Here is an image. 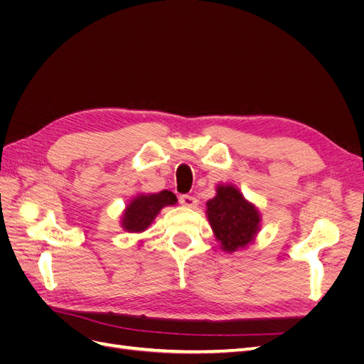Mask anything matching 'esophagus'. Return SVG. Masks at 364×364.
<instances>
[{"mask_svg": "<svg viewBox=\"0 0 364 364\" xmlns=\"http://www.w3.org/2000/svg\"><path fill=\"white\" fill-rule=\"evenodd\" d=\"M179 200H181V203H182L183 206H186V208H196V205H197V199H196V197H194V196H188V194L181 196Z\"/></svg>", "mask_w": 364, "mask_h": 364, "instance_id": "esophagus-1", "label": "esophagus"}]
</instances>
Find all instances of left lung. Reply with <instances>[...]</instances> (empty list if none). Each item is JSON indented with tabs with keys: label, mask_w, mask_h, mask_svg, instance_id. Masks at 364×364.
<instances>
[{
	"label": "left lung",
	"mask_w": 364,
	"mask_h": 364,
	"mask_svg": "<svg viewBox=\"0 0 364 364\" xmlns=\"http://www.w3.org/2000/svg\"><path fill=\"white\" fill-rule=\"evenodd\" d=\"M206 214L214 235L225 252H235L255 240L261 215L234 185H218L214 199L208 200Z\"/></svg>",
	"instance_id": "8db88e82"
}]
</instances>
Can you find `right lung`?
Segmentation results:
<instances>
[{"mask_svg":"<svg viewBox=\"0 0 364 364\" xmlns=\"http://www.w3.org/2000/svg\"><path fill=\"white\" fill-rule=\"evenodd\" d=\"M178 199L168 190L155 194H138L126 206L121 217V226L127 232H142L151 225L164 206L174 205Z\"/></svg>","mask_w":364,"mask_h":364,"instance_id":"add662e5","label":"right lung"}]
</instances>
